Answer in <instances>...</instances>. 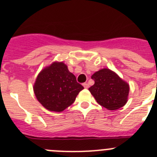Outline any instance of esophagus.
<instances>
[{"label":"esophagus","instance_id":"obj_1","mask_svg":"<svg viewBox=\"0 0 157 157\" xmlns=\"http://www.w3.org/2000/svg\"><path fill=\"white\" fill-rule=\"evenodd\" d=\"M83 86L85 88H88V83H83Z\"/></svg>","mask_w":157,"mask_h":157}]
</instances>
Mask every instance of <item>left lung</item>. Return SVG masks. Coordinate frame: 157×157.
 Segmentation results:
<instances>
[{
    "instance_id": "obj_1",
    "label": "left lung",
    "mask_w": 157,
    "mask_h": 157,
    "mask_svg": "<svg viewBox=\"0 0 157 157\" xmlns=\"http://www.w3.org/2000/svg\"><path fill=\"white\" fill-rule=\"evenodd\" d=\"M94 84L88 88L100 105L113 111L124 106L128 101L129 85L109 69H102L91 75Z\"/></svg>"
}]
</instances>
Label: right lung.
I'll list each match as a JSON object with an SVG mask.
<instances>
[{"label": "right lung", "instance_id": "add662e5", "mask_svg": "<svg viewBox=\"0 0 157 157\" xmlns=\"http://www.w3.org/2000/svg\"><path fill=\"white\" fill-rule=\"evenodd\" d=\"M84 88L63 62H54L39 73L33 85L37 100L47 110L61 112Z\"/></svg>", "mask_w": 157, "mask_h": 157}]
</instances>
